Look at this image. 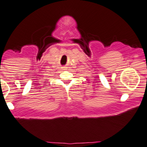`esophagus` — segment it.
<instances>
[{
    "mask_svg": "<svg viewBox=\"0 0 147 147\" xmlns=\"http://www.w3.org/2000/svg\"><path fill=\"white\" fill-rule=\"evenodd\" d=\"M63 70H66V69H63Z\"/></svg>",
    "mask_w": 147,
    "mask_h": 147,
    "instance_id": "obj_1",
    "label": "esophagus"
}]
</instances>
